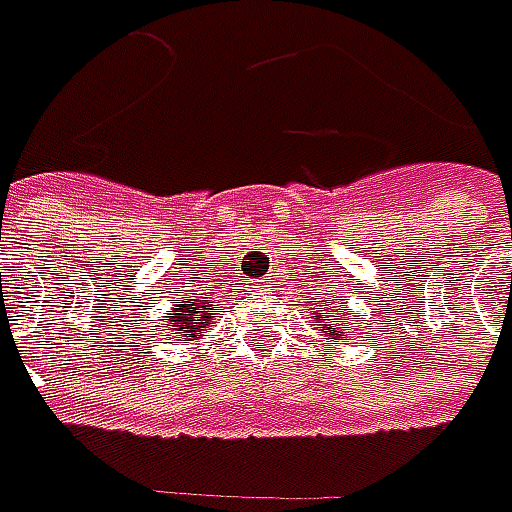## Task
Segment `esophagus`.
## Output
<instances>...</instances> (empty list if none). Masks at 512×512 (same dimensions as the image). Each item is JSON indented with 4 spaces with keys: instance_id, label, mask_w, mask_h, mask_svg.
Returning <instances> with one entry per match:
<instances>
[{
    "instance_id": "obj_1",
    "label": "esophagus",
    "mask_w": 512,
    "mask_h": 512,
    "mask_svg": "<svg viewBox=\"0 0 512 512\" xmlns=\"http://www.w3.org/2000/svg\"><path fill=\"white\" fill-rule=\"evenodd\" d=\"M257 290H266V287H268V279H263V282H257Z\"/></svg>"
}]
</instances>
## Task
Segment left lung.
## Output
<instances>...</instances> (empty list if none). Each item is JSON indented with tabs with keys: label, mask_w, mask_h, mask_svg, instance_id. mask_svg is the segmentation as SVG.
<instances>
[{
	"label": "left lung",
	"mask_w": 512,
	"mask_h": 512,
	"mask_svg": "<svg viewBox=\"0 0 512 512\" xmlns=\"http://www.w3.org/2000/svg\"><path fill=\"white\" fill-rule=\"evenodd\" d=\"M336 301H339V298H336ZM336 301H320V306L312 312V320L320 325V333H323V336H331L336 342H342V339H347V333H350L347 325L358 323L361 317L347 314V309L333 306Z\"/></svg>",
	"instance_id": "1"
}]
</instances>
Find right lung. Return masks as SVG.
<instances>
[{"label": "right lung", "instance_id": "obj_1", "mask_svg": "<svg viewBox=\"0 0 512 512\" xmlns=\"http://www.w3.org/2000/svg\"><path fill=\"white\" fill-rule=\"evenodd\" d=\"M214 309H217V301H206L203 293H189L187 298L170 306V320L162 323V331L179 344L198 342L214 323Z\"/></svg>", "mask_w": 512, "mask_h": 512}]
</instances>
